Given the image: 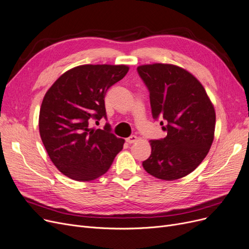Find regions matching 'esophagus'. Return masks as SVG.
Returning <instances> with one entry per match:
<instances>
[{"mask_svg":"<svg viewBox=\"0 0 249 249\" xmlns=\"http://www.w3.org/2000/svg\"><path fill=\"white\" fill-rule=\"evenodd\" d=\"M138 141V137L137 136H131V137H128L127 139H126V142L128 143V144H133V143H136Z\"/></svg>","mask_w":249,"mask_h":249,"instance_id":"34e87169","label":"esophagus"}]
</instances>
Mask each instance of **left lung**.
<instances>
[{
  "mask_svg": "<svg viewBox=\"0 0 249 249\" xmlns=\"http://www.w3.org/2000/svg\"><path fill=\"white\" fill-rule=\"evenodd\" d=\"M150 93L154 118L161 116L166 137L151 140V155L145 171L160 180L181 178L199 165L214 138L215 111L201 83L186 69L174 64L138 66Z\"/></svg>",
  "mask_w": 249,
  "mask_h": 249,
  "instance_id": "1",
  "label": "left lung"
}]
</instances>
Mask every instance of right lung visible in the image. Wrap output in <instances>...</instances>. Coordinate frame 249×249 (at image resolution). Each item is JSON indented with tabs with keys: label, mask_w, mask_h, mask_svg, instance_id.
I'll list each match as a JSON object with an SVG mask.
<instances>
[{
	"label": "right lung",
	"mask_w": 249,
	"mask_h": 249,
	"mask_svg": "<svg viewBox=\"0 0 249 249\" xmlns=\"http://www.w3.org/2000/svg\"><path fill=\"white\" fill-rule=\"evenodd\" d=\"M127 65L85 64L59 76L49 89L38 116L39 135L54 165L66 177L89 182L110 168L124 140L91 127L106 118L107 90L127 73Z\"/></svg>",
	"instance_id": "add662e5"
}]
</instances>
